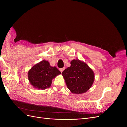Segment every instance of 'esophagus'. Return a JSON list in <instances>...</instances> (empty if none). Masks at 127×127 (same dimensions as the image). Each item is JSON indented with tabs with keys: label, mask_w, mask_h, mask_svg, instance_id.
I'll list each match as a JSON object with an SVG mask.
<instances>
[{
	"label": "esophagus",
	"mask_w": 127,
	"mask_h": 127,
	"mask_svg": "<svg viewBox=\"0 0 127 127\" xmlns=\"http://www.w3.org/2000/svg\"><path fill=\"white\" fill-rule=\"evenodd\" d=\"M64 68H60L59 69V70L61 71V72H62L63 71H64Z\"/></svg>",
	"instance_id": "esophagus-1"
}]
</instances>
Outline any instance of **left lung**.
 <instances>
[{"label": "left lung", "instance_id": "1", "mask_svg": "<svg viewBox=\"0 0 127 127\" xmlns=\"http://www.w3.org/2000/svg\"><path fill=\"white\" fill-rule=\"evenodd\" d=\"M70 64V67L62 72L68 88L74 94L85 93L94 83L93 71L85 63L78 59L72 60Z\"/></svg>", "mask_w": 127, "mask_h": 127}]
</instances>
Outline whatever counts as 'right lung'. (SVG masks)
Masks as SVG:
<instances>
[{
  "label": "right lung",
  "mask_w": 127,
  "mask_h": 127,
  "mask_svg": "<svg viewBox=\"0 0 127 127\" xmlns=\"http://www.w3.org/2000/svg\"><path fill=\"white\" fill-rule=\"evenodd\" d=\"M61 72L56 67H52L45 60L36 64L28 72L30 84L38 90H45L51 86L52 80Z\"/></svg>",
  "instance_id": "1"
}]
</instances>
